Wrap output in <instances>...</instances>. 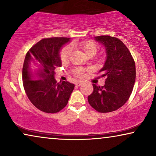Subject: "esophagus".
I'll list each match as a JSON object with an SVG mask.
<instances>
[{
    "label": "esophagus",
    "mask_w": 156,
    "mask_h": 156,
    "mask_svg": "<svg viewBox=\"0 0 156 156\" xmlns=\"http://www.w3.org/2000/svg\"><path fill=\"white\" fill-rule=\"evenodd\" d=\"M75 84H76V86L80 87V86H81V85H82V82H77L75 83Z\"/></svg>",
    "instance_id": "1"
}]
</instances>
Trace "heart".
Listing matches in <instances>:
<instances>
[{
    "label": "heart",
    "mask_w": 156,
    "mask_h": 156,
    "mask_svg": "<svg viewBox=\"0 0 156 156\" xmlns=\"http://www.w3.org/2000/svg\"><path fill=\"white\" fill-rule=\"evenodd\" d=\"M75 45L79 49H80L84 53L86 56L89 55L94 56L98 50L97 45L92 41L82 42H80V43L75 44ZM70 53H71V48H70V46L67 45L62 49L59 57H60V59L62 62H65L66 61H67L70 55ZM83 72H84V69H82V68H77V69L74 70V74L76 76H81Z\"/></svg>",
    "instance_id": "heart-1"
}]
</instances>
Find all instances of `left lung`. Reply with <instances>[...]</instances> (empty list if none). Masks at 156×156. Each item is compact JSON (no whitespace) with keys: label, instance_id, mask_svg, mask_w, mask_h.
Segmentation results:
<instances>
[{"label":"left lung","instance_id":"1","mask_svg":"<svg viewBox=\"0 0 156 156\" xmlns=\"http://www.w3.org/2000/svg\"><path fill=\"white\" fill-rule=\"evenodd\" d=\"M94 39L105 48L106 61L99 73L106 79L103 87L93 84L88 101L97 112H112L121 107L131 94L136 80L135 62L129 49L118 38L101 35Z\"/></svg>","mask_w":156,"mask_h":156}]
</instances>
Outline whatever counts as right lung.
<instances>
[{
    "mask_svg": "<svg viewBox=\"0 0 156 156\" xmlns=\"http://www.w3.org/2000/svg\"><path fill=\"white\" fill-rule=\"evenodd\" d=\"M69 37L42 39L27 52L23 67V82L31 103L42 112L54 114L67 105L74 84L57 83L55 69L61 67L59 53Z\"/></svg>",
    "mask_w": 156,
    "mask_h": 156,
    "instance_id": "add662e5",
    "label": "right lung"
}]
</instances>
